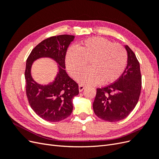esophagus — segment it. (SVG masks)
Masks as SVG:
<instances>
[{"instance_id":"obj_1","label":"esophagus","mask_w":159,"mask_h":159,"mask_svg":"<svg viewBox=\"0 0 159 159\" xmlns=\"http://www.w3.org/2000/svg\"><path fill=\"white\" fill-rule=\"evenodd\" d=\"M85 88V86L84 85L80 84V85H79V90H80V92H81V91H82Z\"/></svg>"}]
</instances>
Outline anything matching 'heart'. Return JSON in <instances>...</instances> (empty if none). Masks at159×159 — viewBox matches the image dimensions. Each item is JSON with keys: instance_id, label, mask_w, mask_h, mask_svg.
<instances>
[{"instance_id": "heart-1", "label": "heart", "mask_w": 159, "mask_h": 159, "mask_svg": "<svg viewBox=\"0 0 159 159\" xmlns=\"http://www.w3.org/2000/svg\"><path fill=\"white\" fill-rule=\"evenodd\" d=\"M90 68L78 76L80 82L96 85L113 83L125 68L127 54L124 48L102 37H92L67 52L66 64L70 74L76 77L88 65Z\"/></svg>"}]
</instances>
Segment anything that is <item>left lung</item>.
I'll return each mask as SVG.
<instances>
[{
	"label": "left lung",
	"mask_w": 159,
	"mask_h": 159,
	"mask_svg": "<svg viewBox=\"0 0 159 159\" xmlns=\"http://www.w3.org/2000/svg\"><path fill=\"white\" fill-rule=\"evenodd\" d=\"M127 66L120 78L107 86L98 88L93 103L95 114L104 121L116 122L126 118L135 107L141 90L140 64L128 46Z\"/></svg>",
	"instance_id": "obj_1"
}]
</instances>
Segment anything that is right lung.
<instances>
[{
  "instance_id": "1",
  "label": "right lung",
  "mask_w": 159,
  "mask_h": 159,
  "mask_svg": "<svg viewBox=\"0 0 159 159\" xmlns=\"http://www.w3.org/2000/svg\"><path fill=\"white\" fill-rule=\"evenodd\" d=\"M74 39L72 35L52 36L34 48L26 60V93L31 108L42 119L57 122L69 117L73 110L72 99L78 95V84L66 72L67 49ZM42 57H49L59 64V72L55 80L47 86L38 84L30 74L33 61Z\"/></svg>"
}]
</instances>
